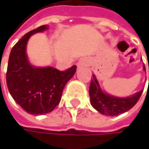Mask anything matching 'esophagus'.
<instances>
[{"label":"esophagus","instance_id":"1","mask_svg":"<svg viewBox=\"0 0 149 149\" xmlns=\"http://www.w3.org/2000/svg\"><path fill=\"white\" fill-rule=\"evenodd\" d=\"M85 65H86V61H85V59H84V58L80 59V60L77 62V67H83V66H84Z\"/></svg>","mask_w":149,"mask_h":149}]
</instances>
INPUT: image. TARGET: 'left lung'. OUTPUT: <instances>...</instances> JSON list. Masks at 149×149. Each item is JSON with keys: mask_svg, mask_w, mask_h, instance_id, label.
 I'll list each match as a JSON object with an SVG mask.
<instances>
[{"mask_svg": "<svg viewBox=\"0 0 149 149\" xmlns=\"http://www.w3.org/2000/svg\"><path fill=\"white\" fill-rule=\"evenodd\" d=\"M142 91H141L130 97H116L103 92L95 75H92L89 94L91 104L94 109L103 115L114 116L124 113L133 108L140 99Z\"/></svg>", "mask_w": 149, "mask_h": 149, "instance_id": "left-lung-1", "label": "left lung"}]
</instances>
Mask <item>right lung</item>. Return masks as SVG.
<instances>
[{
  "instance_id": "right-lung-1",
  "label": "right lung",
  "mask_w": 149,
  "mask_h": 149,
  "mask_svg": "<svg viewBox=\"0 0 149 149\" xmlns=\"http://www.w3.org/2000/svg\"><path fill=\"white\" fill-rule=\"evenodd\" d=\"M47 29L40 26L26 33L12 48L7 70L8 89L15 102L33 115L50 113L59 104L66 83L73 77L77 66L58 71L48 66L39 68L29 64L26 46L31 35Z\"/></svg>"
}]
</instances>
